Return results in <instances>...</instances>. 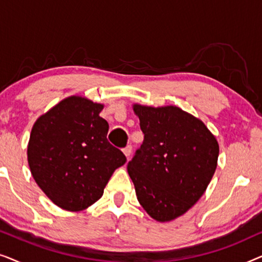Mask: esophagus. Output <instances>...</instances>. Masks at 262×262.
Instances as JSON below:
<instances>
[{"instance_id":"34e87169","label":"esophagus","mask_w":262,"mask_h":262,"mask_svg":"<svg viewBox=\"0 0 262 262\" xmlns=\"http://www.w3.org/2000/svg\"><path fill=\"white\" fill-rule=\"evenodd\" d=\"M123 152L125 154V156L127 157V159H130V156H131V152H132V146L128 144V145H126L125 146V148L123 149Z\"/></svg>"}]
</instances>
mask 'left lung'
I'll list each match as a JSON object with an SVG mask.
<instances>
[{"instance_id": "obj_1", "label": "left lung", "mask_w": 262, "mask_h": 262, "mask_svg": "<svg viewBox=\"0 0 262 262\" xmlns=\"http://www.w3.org/2000/svg\"><path fill=\"white\" fill-rule=\"evenodd\" d=\"M144 141L127 164L141 205L154 220L169 222L204 194L217 167L220 146L202 120L177 106L135 105Z\"/></svg>"}]
</instances>
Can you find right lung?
<instances>
[{
	"label": "right lung",
	"instance_id": "add662e5",
	"mask_svg": "<svg viewBox=\"0 0 262 262\" xmlns=\"http://www.w3.org/2000/svg\"><path fill=\"white\" fill-rule=\"evenodd\" d=\"M100 103L70 96L42 114L32 127L28 164L42 192L68 211H81L101 198L113 171L126 162L107 141L108 123Z\"/></svg>",
	"mask_w": 262,
	"mask_h": 262
}]
</instances>
